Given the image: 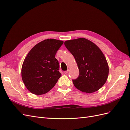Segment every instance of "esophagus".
<instances>
[{
	"label": "esophagus",
	"instance_id": "1",
	"mask_svg": "<svg viewBox=\"0 0 130 130\" xmlns=\"http://www.w3.org/2000/svg\"><path fill=\"white\" fill-rule=\"evenodd\" d=\"M68 72H69L68 70H66V71H64V73L66 74H67V73H68Z\"/></svg>",
	"mask_w": 130,
	"mask_h": 130
}]
</instances>
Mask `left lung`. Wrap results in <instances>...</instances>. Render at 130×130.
I'll list each match as a JSON object with an SVG mask.
<instances>
[{"mask_svg":"<svg viewBox=\"0 0 130 130\" xmlns=\"http://www.w3.org/2000/svg\"><path fill=\"white\" fill-rule=\"evenodd\" d=\"M64 45L74 56L79 75L73 83L82 92L90 93L101 88L107 80L109 67L102 51L85 38L66 41Z\"/></svg>","mask_w":130,"mask_h":130,"instance_id":"obj_1","label":"left lung"}]
</instances>
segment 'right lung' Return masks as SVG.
<instances>
[{"mask_svg":"<svg viewBox=\"0 0 130 130\" xmlns=\"http://www.w3.org/2000/svg\"><path fill=\"white\" fill-rule=\"evenodd\" d=\"M63 41L46 39L30 50L22 67V78L27 90L42 95L52 89L61 76L59 63L55 57Z\"/></svg>","mask_w":130,"mask_h":130,"instance_id":"1","label":"right lung"}]
</instances>
